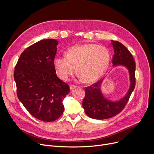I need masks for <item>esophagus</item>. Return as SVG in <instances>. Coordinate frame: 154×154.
<instances>
[{"label": "esophagus", "mask_w": 154, "mask_h": 154, "mask_svg": "<svg viewBox=\"0 0 154 154\" xmlns=\"http://www.w3.org/2000/svg\"><path fill=\"white\" fill-rule=\"evenodd\" d=\"M77 87V85H70V90H72L73 88H75Z\"/></svg>", "instance_id": "34e87169"}]
</instances>
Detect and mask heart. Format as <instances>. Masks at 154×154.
I'll return each mask as SVG.
<instances>
[{
    "mask_svg": "<svg viewBox=\"0 0 154 154\" xmlns=\"http://www.w3.org/2000/svg\"><path fill=\"white\" fill-rule=\"evenodd\" d=\"M110 54L107 48L93 44L74 45L68 48L66 55L55 58L54 67L58 75L67 80L77 70L86 82L99 79L107 69Z\"/></svg>",
    "mask_w": 154,
    "mask_h": 154,
    "instance_id": "obj_1",
    "label": "heart"
}]
</instances>
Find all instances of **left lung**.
<instances>
[{"mask_svg": "<svg viewBox=\"0 0 154 154\" xmlns=\"http://www.w3.org/2000/svg\"><path fill=\"white\" fill-rule=\"evenodd\" d=\"M112 44L115 52L112 63L114 66L122 65L128 69L131 87L124 97L116 102H111L103 97L100 89L102 80L85 87L82 106L85 114L94 119H109L119 114L125 107L135 86V63L132 54L122 44L118 41L112 40Z\"/></svg>", "mask_w": 154, "mask_h": 154, "instance_id": "left-lung-1", "label": "left lung"}]
</instances>
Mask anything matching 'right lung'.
I'll return each instance as SVG.
<instances>
[{"instance_id":"add662e5","label":"right lung","mask_w":154,"mask_h":154,"mask_svg":"<svg viewBox=\"0 0 154 154\" xmlns=\"http://www.w3.org/2000/svg\"><path fill=\"white\" fill-rule=\"evenodd\" d=\"M58 42L40 40L21 54L14 77L17 95L30 114L43 122H52L63 114V99L69 85L56 75L54 61Z\"/></svg>"}]
</instances>
